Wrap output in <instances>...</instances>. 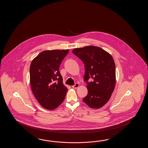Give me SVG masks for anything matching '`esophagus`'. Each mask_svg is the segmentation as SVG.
Returning a JSON list of instances; mask_svg holds the SVG:
<instances>
[{"label": "esophagus", "mask_w": 148, "mask_h": 148, "mask_svg": "<svg viewBox=\"0 0 148 148\" xmlns=\"http://www.w3.org/2000/svg\"><path fill=\"white\" fill-rule=\"evenodd\" d=\"M79 86V84L78 83H75V85H73L72 87H73V88H77Z\"/></svg>", "instance_id": "1"}]
</instances>
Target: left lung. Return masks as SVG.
<instances>
[{
  "label": "left lung",
  "instance_id": "1",
  "mask_svg": "<svg viewBox=\"0 0 148 148\" xmlns=\"http://www.w3.org/2000/svg\"><path fill=\"white\" fill-rule=\"evenodd\" d=\"M73 53L85 66L84 80L87 85L88 94L82 100L92 108H101L109 101L115 86L113 58L101 47L95 46L75 49Z\"/></svg>",
  "mask_w": 148,
  "mask_h": 148
}]
</instances>
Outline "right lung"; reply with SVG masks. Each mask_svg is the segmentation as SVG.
I'll list each match as a JSON object with an SVG mask.
<instances>
[{"instance_id": "right-lung-1", "label": "right lung", "mask_w": 148, "mask_h": 148, "mask_svg": "<svg viewBox=\"0 0 148 148\" xmlns=\"http://www.w3.org/2000/svg\"><path fill=\"white\" fill-rule=\"evenodd\" d=\"M69 50L44 51L32 61L30 84L33 93L42 107L52 110L62 104L68 89L63 84L59 67Z\"/></svg>"}]
</instances>
